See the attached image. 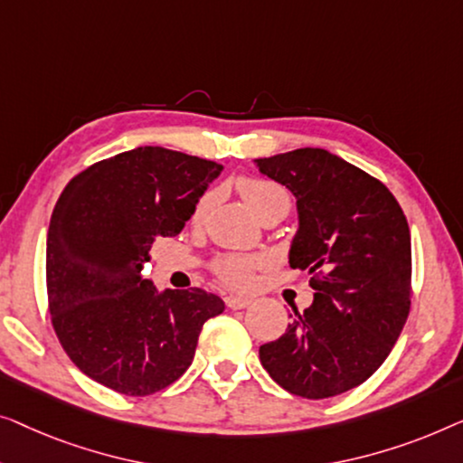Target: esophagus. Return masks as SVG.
<instances>
[{"label":"esophagus","mask_w":463,"mask_h":463,"mask_svg":"<svg viewBox=\"0 0 463 463\" xmlns=\"http://www.w3.org/2000/svg\"><path fill=\"white\" fill-rule=\"evenodd\" d=\"M224 304L229 306V308H232V310H241V308H245V306H250V304H251V299H250V298L226 296V298H224Z\"/></svg>","instance_id":"34e87169"}]
</instances>
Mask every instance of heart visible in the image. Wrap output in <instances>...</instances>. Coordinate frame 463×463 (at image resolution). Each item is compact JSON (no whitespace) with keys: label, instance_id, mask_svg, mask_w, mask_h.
I'll use <instances>...</instances> for the list:
<instances>
[{"label":"heart","instance_id":"obj_1","mask_svg":"<svg viewBox=\"0 0 463 463\" xmlns=\"http://www.w3.org/2000/svg\"><path fill=\"white\" fill-rule=\"evenodd\" d=\"M237 191L258 218H262L264 213L275 210L289 212V193L275 180L258 178V175H241L237 180ZM210 203L212 194H201V199L197 201L193 212L194 222H199V220L205 216ZM264 264L266 260L262 256H253V253H224V256H218L213 260L212 270L213 275L218 277V281L224 283L226 288L250 289L253 281H256V272L262 269Z\"/></svg>","mask_w":463,"mask_h":463}]
</instances>
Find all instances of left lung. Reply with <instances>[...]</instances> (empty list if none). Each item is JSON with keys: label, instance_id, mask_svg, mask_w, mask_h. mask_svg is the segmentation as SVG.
I'll return each mask as SVG.
<instances>
[{"label": "left lung", "instance_id": "1", "mask_svg": "<svg viewBox=\"0 0 463 463\" xmlns=\"http://www.w3.org/2000/svg\"><path fill=\"white\" fill-rule=\"evenodd\" d=\"M256 164L296 194L289 266L315 289L285 334L260 346V361L288 392L329 399L369 380L399 340L413 294L407 218L382 180L325 148Z\"/></svg>", "mask_w": 463, "mask_h": 463}]
</instances>
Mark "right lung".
Here are the masks:
<instances>
[{
	"label": "right lung",
	"instance_id": "add662e5",
	"mask_svg": "<svg viewBox=\"0 0 463 463\" xmlns=\"http://www.w3.org/2000/svg\"><path fill=\"white\" fill-rule=\"evenodd\" d=\"M220 169L138 146L64 186L45 247L50 321L69 359L94 382L128 396L159 392L193 363L203 323L224 310L199 288L159 296L140 279L151 245L184 229Z\"/></svg>",
	"mask_w": 463,
	"mask_h": 463
}]
</instances>
